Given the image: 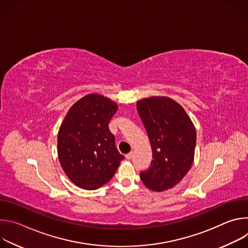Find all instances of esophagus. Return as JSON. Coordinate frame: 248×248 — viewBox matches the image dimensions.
<instances>
[{"instance_id":"1","label":"esophagus","mask_w":248,"mask_h":248,"mask_svg":"<svg viewBox=\"0 0 248 248\" xmlns=\"http://www.w3.org/2000/svg\"><path fill=\"white\" fill-rule=\"evenodd\" d=\"M132 156H133V153H132V152H129L128 154L125 155V158H126L127 160H130V159L132 158Z\"/></svg>"}]
</instances>
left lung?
Listing matches in <instances>:
<instances>
[{
	"mask_svg": "<svg viewBox=\"0 0 248 248\" xmlns=\"http://www.w3.org/2000/svg\"><path fill=\"white\" fill-rule=\"evenodd\" d=\"M136 107L153 157L149 169L140 172V179L150 190L170 189L185 178L194 161V124L182 106L166 96L141 99Z\"/></svg>",
	"mask_w": 248,
	"mask_h": 248,
	"instance_id": "obj_1",
	"label": "left lung"
}]
</instances>
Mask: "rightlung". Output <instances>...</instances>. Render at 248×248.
I'll list each match as a JSON object with an SVG mask.
<instances>
[{
  "mask_svg": "<svg viewBox=\"0 0 248 248\" xmlns=\"http://www.w3.org/2000/svg\"><path fill=\"white\" fill-rule=\"evenodd\" d=\"M117 111L116 102L92 93L76 102L65 115L58 133V157L77 186L86 190L101 187L124 159L109 129Z\"/></svg>",
  "mask_w": 248,
  "mask_h": 248,
  "instance_id": "obj_1",
  "label": "right lung"
}]
</instances>
